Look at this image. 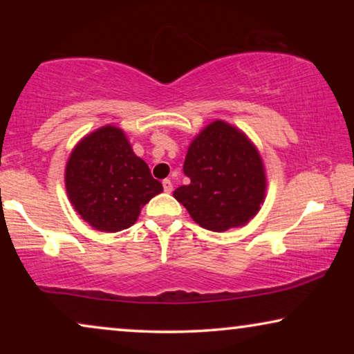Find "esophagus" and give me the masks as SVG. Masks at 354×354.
Masks as SVG:
<instances>
[{"label": "esophagus", "instance_id": "34e87169", "mask_svg": "<svg viewBox=\"0 0 354 354\" xmlns=\"http://www.w3.org/2000/svg\"><path fill=\"white\" fill-rule=\"evenodd\" d=\"M162 188H164V192H166V193H172V190H174L172 182L169 180V178H166V180H162Z\"/></svg>", "mask_w": 354, "mask_h": 354}]
</instances>
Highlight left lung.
I'll return each instance as SVG.
<instances>
[{
    "label": "left lung",
    "mask_w": 354,
    "mask_h": 354,
    "mask_svg": "<svg viewBox=\"0 0 354 354\" xmlns=\"http://www.w3.org/2000/svg\"><path fill=\"white\" fill-rule=\"evenodd\" d=\"M183 174L188 185L174 198L207 230L224 232L245 225L266 193V176L259 153L240 130L216 120L188 148Z\"/></svg>",
    "instance_id": "8db88e82"
}]
</instances>
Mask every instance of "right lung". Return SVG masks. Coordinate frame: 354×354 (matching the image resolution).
<instances>
[{
	"mask_svg": "<svg viewBox=\"0 0 354 354\" xmlns=\"http://www.w3.org/2000/svg\"><path fill=\"white\" fill-rule=\"evenodd\" d=\"M66 188L75 211L90 225L119 232L135 224L142 206L162 192V183L135 156L122 130L106 125L74 148Z\"/></svg>",
	"mask_w": 354,
	"mask_h": 354,
	"instance_id": "right-lung-1",
	"label": "right lung"
}]
</instances>
